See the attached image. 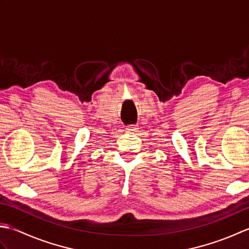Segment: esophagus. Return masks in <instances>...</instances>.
Here are the masks:
<instances>
[{"label":"esophagus","instance_id":"obj_1","mask_svg":"<svg viewBox=\"0 0 249 249\" xmlns=\"http://www.w3.org/2000/svg\"><path fill=\"white\" fill-rule=\"evenodd\" d=\"M126 129H127L128 131H135L136 129H138V128H137V125L131 124V125H128L127 128H126Z\"/></svg>","mask_w":249,"mask_h":249}]
</instances>
